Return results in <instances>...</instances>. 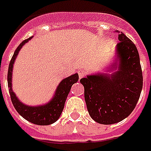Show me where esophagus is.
Masks as SVG:
<instances>
[{
  "instance_id": "esophagus-1",
  "label": "esophagus",
  "mask_w": 151,
  "mask_h": 151,
  "mask_svg": "<svg viewBox=\"0 0 151 151\" xmlns=\"http://www.w3.org/2000/svg\"><path fill=\"white\" fill-rule=\"evenodd\" d=\"M78 75L79 78H83V77L85 76V73L83 72V71H82V70H80V71H78Z\"/></svg>"
}]
</instances>
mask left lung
Returning <instances> with one entry per match:
<instances>
[{
  "label": "left lung",
  "mask_w": 151,
  "mask_h": 151,
  "mask_svg": "<svg viewBox=\"0 0 151 151\" xmlns=\"http://www.w3.org/2000/svg\"><path fill=\"white\" fill-rule=\"evenodd\" d=\"M106 73H95L80 80L90 116L97 123L112 124L129 116L142 92V72L135 44L123 33Z\"/></svg>",
  "instance_id": "obj_1"
}]
</instances>
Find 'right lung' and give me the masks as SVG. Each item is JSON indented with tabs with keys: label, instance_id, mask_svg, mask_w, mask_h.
Segmentation results:
<instances>
[{
	"label": "right lung",
	"instance_id": "right-lung-1",
	"mask_svg": "<svg viewBox=\"0 0 151 151\" xmlns=\"http://www.w3.org/2000/svg\"><path fill=\"white\" fill-rule=\"evenodd\" d=\"M33 36L24 40L22 43H20V45L15 50L14 56L9 62L8 78H7L9 91L11 98L12 104L16 109V111L25 120L38 125H49L56 122L60 118V116L62 113L63 109L65 107L66 99L70 91V89L74 83L78 81V74L74 73L68 78L62 79L61 82L59 83V85L57 86L52 98L44 104L30 106V105L25 104L22 102L20 101L12 88V75H13L14 64L22 47L24 46L25 43H28L29 40H31Z\"/></svg>",
	"mask_w": 151,
	"mask_h": 151
}]
</instances>
